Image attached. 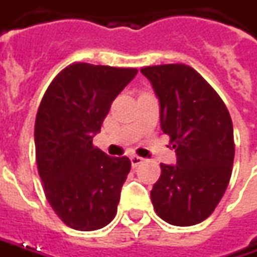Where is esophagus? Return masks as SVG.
I'll return each mask as SVG.
<instances>
[{"label":"esophagus","instance_id":"1","mask_svg":"<svg viewBox=\"0 0 257 257\" xmlns=\"http://www.w3.org/2000/svg\"><path fill=\"white\" fill-rule=\"evenodd\" d=\"M142 162H144V158H141L138 155H132V157H131V164H132L134 168H137V167L141 165Z\"/></svg>","mask_w":257,"mask_h":257}]
</instances>
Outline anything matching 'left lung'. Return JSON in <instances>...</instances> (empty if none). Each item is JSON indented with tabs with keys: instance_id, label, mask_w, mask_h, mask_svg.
<instances>
[{
	"instance_id": "1",
	"label": "left lung",
	"mask_w": 257,
	"mask_h": 257,
	"mask_svg": "<svg viewBox=\"0 0 257 257\" xmlns=\"http://www.w3.org/2000/svg\"><path fill=\"white\" fill-rule=\"evenodd\" d=\"M160 100V120L177 155L151 190L157 214L173 226L206 220L224 194L234 160L233 123L216 90L185 64L141 69Z\"/></svg>"
}]
</instances>
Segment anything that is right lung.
Here are the masks:
<instances>
[{
  "label": "right lung",
  "mask_w": 257,
  "mask_h": 257,
  "mask_svg": "<svg viewBox=\"0 0 257 257\" xmlns=\"http://www.w3.org/2000/svg\"><path fill=\"white\" fill-rule=\"evenodd\" d=\"M137 69L76 63L59 73L41 99L34 126L36 160L44 194L76 230L105 227L116 216L131 161L93 147L112 102Z\"/></svg>",
  "instance_id": "1"
}]
</instances>
